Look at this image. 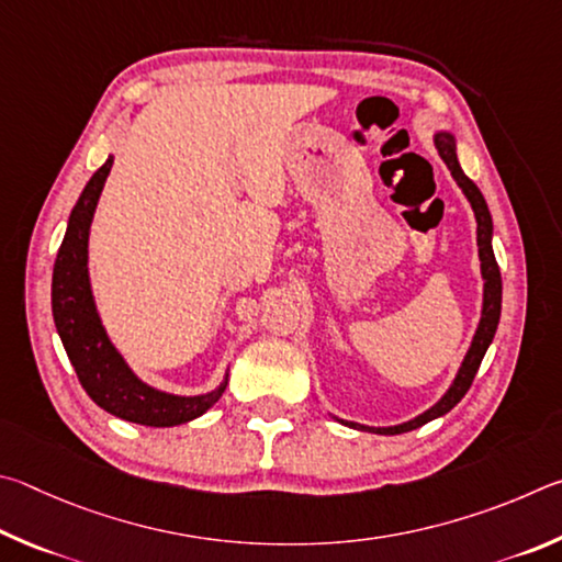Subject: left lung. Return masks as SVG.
Listing matches in <instances>:
<instances>
[{
  "instance_id": "left-lung-1",
  "label": "left lung",
  "mask_w": 562,
  "mask_h": 562,
  "mask_svg": "<svg viewBox=\"0 0 562 562\" xmlns=\"http://www.w3.org/2000/svg\"><path fill=\"white\" fill-rule=\"evenodd\" d=\"M431 137H435V147L439 150L441 160L447 162L451 177H454V182L461 187V192H464V196L469 200L471 210H474V216H476V244H479L481 279H484L481 318H479L476 333H474V338H471V346L467 350L464 360H461L454 380H451L449 390L435 402V405L422 412V415L402 422V425H390V427L358 425V422L340 419V417L333 415V419L340 422V425H346L350 429H358V431H375V435H405V431H412V429H417L422 425H427V422H431V419L447 415V412L451 407H457L461 397H464L469 392L471 382H474L476 372H479L481 360H484L491 340H494V336H496V328H498V321H501V271H498V263H496V256H494V244H491V241H494V220H491L488 204H486L484 194H481L479 187L469 180L464 170H461L459 155H457V135L451 131H435V135H431Z\"/></svg>"
}]
</instances>
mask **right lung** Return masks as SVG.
I'll list each match as a JSON object with an SVG mask.
<instances>
[{"instance_id": "add662e5", "label": "right lung", "mask_w": 562, "mask_h": 562, "mask_svg": "<svg viewBox=\"0 0 562 562\" xmlns=\"http://www.w3.org/2000/svg\"><path fill=\"white\" fill-rule=\"evenodd\" d=\"M113 155L98 167L86 182L81 196L68 216L61 249L56 254L52 279V311L58 338L71 366L98 407L117 419L145 427H177L202 417L222 397L229 382V370L220 385L202 395H175L147 385L127 366L95 306L91 271H88V236L98 200H101L105 177L111 175Z\"/></svg>"}]
</instances>
